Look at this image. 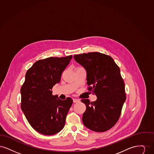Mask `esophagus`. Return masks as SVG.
Wrapping results in <instances>:
<instances>
[{"label": "esophagus", "mask_w": 154, "mask_h": 154, "mask_svg": "<svg viewBox=\"0 0 154 154\" xmlns=\"http://www.w3.org/2000/svg\"><path fill=\"white\" fill-rule=\"evenodd\" d=\"M73 100L74 103H78L79 102H80V100L77 99H73Z\"/></svg>", "instance_id": "34e87169"}]
</instances>
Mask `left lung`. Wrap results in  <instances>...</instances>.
<instances>
[{
  "label": "left lung",
  "mask_w": 154,
  "mask_h": 154,
  "mask_svg": "<svg viewBox=\"0 0 154 154\" xmlns=\"http://www.w3.org/2000/svg\"><path fill=\"white\" fill-rule=\"evenodd\" d=\"M73 58L85 69L88 89L97 97L93 102L81 100L86 106L82 122L91 131H107L117 123L126 100L120 69L111 57L97 52L74 55Z\"/></svg>",
  "instance_id": "1"
}]
</instances>
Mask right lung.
I'll use <instances>...</instances> for the list:
<instances>
[{
  "mask_svg": "<svg viewBox=\"0 0 154 154\" xmlns=\"http://www.w3.org/2000/svg\"><path fill=\"white\" fill-rule=\"evenodd\" d=\"M72 55L36 61L28 70L21 88V110L31 126L44 135L60 132L73 104L70 97L60 100L52 95V87L60 80Z\"/></svg>",
  "mask_w": 154,
  "mask_h": 154,
  "instance_id": "right-lung-1",
  "label": "right lung"
}]
</instances>
